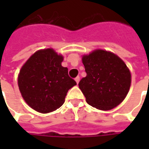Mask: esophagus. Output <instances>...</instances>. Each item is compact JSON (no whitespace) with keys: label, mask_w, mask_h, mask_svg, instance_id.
Instances as JSON below:
<instances>
[{"label":"esophagus","mask_w":149,"mask_h":149,"mask_svg":"<svg viewBox=\"0 0 149 149\" xmlns=\"http://www.w3.org/2000/svg\"><path fill=\"white\" fill-rule=\"evenodd\" d=\"M75 81H76V82H77V84H78L79 81H80V77H77L75 78Z\"/></svg>","instance_id":"1"}]
</instances>
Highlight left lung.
<instances>
[{
  "instance_id": "1",
  "label": "left lung",
  "mask_w": 149,
  "mask_h": 149,
  "mask_svg": "<svg viewBox=\"0 0 149 149\" xmlns=\"http://www.w3.org/2000/svg\"><path fill=\"white\" fill-rule=\"evenodd\" d=\"M82 63L87 75L79 88L87 103L104 111L118 106L131 86V72L125 61L113 52L95 49L82 56Z\"/></svg>"
}]
</instances>
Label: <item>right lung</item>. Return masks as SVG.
<instances>
[{
  "mask_svg": "<svg viewBox=\"0 0 149 149\" xmlns=\"http://www.w3.org/2000/svg\"><path fill=\"white\" fill-rule=\"evenodd\" d=\"M64 56L52 48L37 50L22 65L18 74L19 90L24 100L40 113L53 112L64 104L76 81L61 63Z\"/></svg>",
  "mask_w": 149,
  "mask_h": 149,
  "instance_id": "add662e5",
  "label": "right lung"
}]
</instances>
